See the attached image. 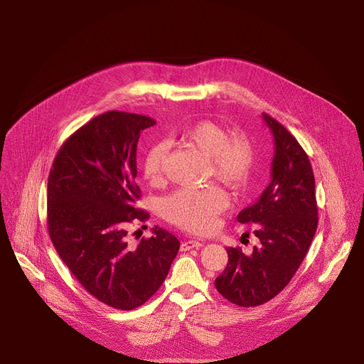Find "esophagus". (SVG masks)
I'll list each match as a JSON object with an SVG mask.
<instances>
[{
  "label": "esophagus",
  "mask_w": 364,
  "mask_h": 364,
  "mask_svg": "<svg viewBox=\"0 0 364 364\" xmlns=\"http://www.w3.org/2000/svg\"><path fill=\"white\" fill-rule=\"evenodd\" d=\"M203 245H204V243L200 242V240H186V242L181 243L180 249H181V252H186V250H190V249H198V247H201Z\"/></svg>",
  "instance_id": "34e87169"
}]
</instances>
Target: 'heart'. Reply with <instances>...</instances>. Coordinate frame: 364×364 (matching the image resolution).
Masks as SVG:
<instances>
[{"mask_svg": "<svg viewBox=\"0 0 364 364\" xmlns=\"http://www.w3.org/2000/svg\"><path fill=\"white\" fill-rule=\"evenodd\" d=\"M181 141L210 160V176L233 190L247 187L257 163L253 141L245 134L230 136L229 131L213 122L201 121L180 135ZM168 146L155 142L142 157V176L151 186H160L167 171ZM228 194L216 187L181 188L161 201V213L173 225L197 235L212 233L219 216L228 209Z\"/></svg>", "mask_w": 364, "mask_h": 364, "instance_id": "obj_1", "label": "heart"}]
</instances>
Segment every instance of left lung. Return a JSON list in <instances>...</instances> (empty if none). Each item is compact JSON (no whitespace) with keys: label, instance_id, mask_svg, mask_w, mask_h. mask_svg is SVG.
<instances>
[{"label":"left lung","instance_id":"obj_1","mask_svg":"<svg viewBox=\"0 0 364 364\" xmlns=\"http://www.w3.org/2000/svg\"><path fill=\"white\" fill-rule=\"evenodd\" d=\"M275 141L269 186L239 215V223H256L257 245L250 255L226 247L229 262L216 278V289L239 306L262 305L292 279L318 225L316 180L308 155L277 119L262 114Z\"/></svg>","mask_w":364,"mask_h":364}]
</instances>
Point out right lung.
Here are the masks:
<instances>
[{
	"instance_id": "1",
	"label": "right lung",
	"mask_w": 364,
	"mask_h": 364,
	"mask_svg": "<svg viewBox=\"0 0 364 364\" xmlns=\"http://www.w3.org/2000/svg\"><path fill=\"white\" fill-rule=\"evenodd\" d=\"M149 117L109 111L73 132L47 183V228L62 261L96 299L128 311L146 302L168 275L178 239L155 226L136 246L128 228L149 215L136 209V144Z\"/></svg>"
}]
</instances>
